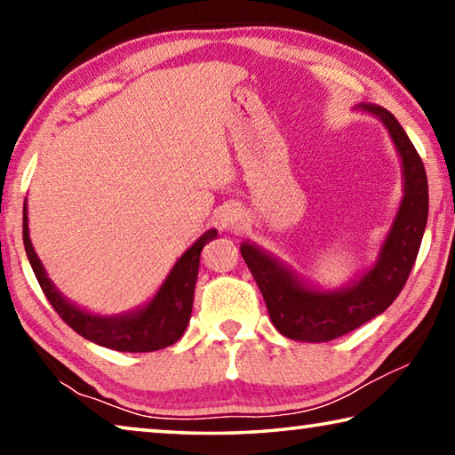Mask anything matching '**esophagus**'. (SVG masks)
Returning <instances> with one entry per match:
<instances>
[{
    "label": "esophagus",
    "mask_w": 455,
    "mask_h": 455,
    "mask_svg": "<svg viewBox=\"0 0 455 455\" xmlns=\"http://www.w3.org/2000/svg\"><path fill=\"white\" fill-rule=\"evenodd\" d=\"M244 222V212L241 209H236V206H228V209L222 211L219 217V225L222 230H227V233H241Z\"/></svg>",
    "instance_id": "obj_1"
}]
</instances>
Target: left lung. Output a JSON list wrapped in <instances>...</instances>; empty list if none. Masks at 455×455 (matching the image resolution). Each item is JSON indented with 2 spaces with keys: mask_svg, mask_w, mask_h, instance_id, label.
I'll use <instances>...</instances> for the list:
<instances>
[{
  "mask_svg": "<svg viewBox=\"0 0 455 455\" xmlns=\"http://www.w3.org/2000/svg\"><path fill=\"white\" fill-rule=\"evenodd\" d=\"M355 110L371 114L387 130L402 160L403 196L385 235L375 263L345 287L323 289L295 268L244 241L241 255L263 292L268 317L292 341L323 343L337 339L381 315L395 301L410 276L427 222V176L418 150L391 112L377 104Z\"/></svg>",
  "mask_w": 455,
  "mask_h": 455,
  "instance_id": "1",
  "label": "left lung"
}]
</instances>
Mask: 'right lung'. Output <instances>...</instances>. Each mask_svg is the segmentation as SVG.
Here are the masks:
<instances>
[{"instance_id":"1","label":"right lung","mask_w":455,"mask_h":455,"mask_svg":"<svg viewBox=\"0 0 455 455\" xmlns=\"http://www.w3.org/2000/svg\"><path fill=\"white\" fill-rule=\"evenodd\" d=\"M217 228L206 230L196 238L192 246L182 252L176 260L164 283L160 284L148 303L136 307L132 311L118 315H98L82 309L70 299L61 295L60 289L52 283L45 273L40 257L34 251L32 238L28 227V204H24V246L29 265H32L36 279L40 283L44 295L48 297L53 309L70 325L76 333H80L88 341L102 345V347L124 351V353H148L171 347L187 331L195 301V284L198 276L200 251L217 238Z\"/></svg>"}]
</instances>
